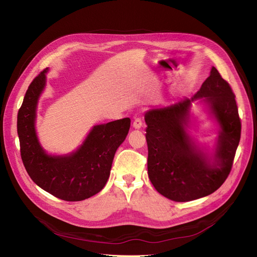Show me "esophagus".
<instances>
[{
    "instance_id": "obj_1",
    "label": "esophagus",
    "mask_w": 257,
    "mask_h": 257,
    "mask_svg": "<svg viewBox=\"0 0 257 257\" xmlns=\"http://www.w3.org/2000/svg\"><path fill=\"white\" fill-rule=\"evenodd\" d=\"M142 125H143L142 118L139 117V116L135 117V120H134V127H135L136 129H140L141 127H142Z\"/></svg>"
}]
</instances>
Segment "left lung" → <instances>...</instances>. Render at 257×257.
<instances>
[{
    "mask_svg": "<svg viewBox=\"0 0 257 257\" xmlns=\"http://www.w3.org/2000/svg\"><path fill=\"white\" fill-rule=\"evenodd\" d=\"M201 97L221 126L213 164L193 144L184 127L189 102ZM145 121L148 177L160 194L189 202L213 193L226 180L241 136V120L233 89L216 68L191 100L148 111Z\"/></svg>",
    "mask_w": 257,
    "mask_h": 257,
    "instance_id": "left-lung-1",
    "label": "left lung"
}]
</instances>
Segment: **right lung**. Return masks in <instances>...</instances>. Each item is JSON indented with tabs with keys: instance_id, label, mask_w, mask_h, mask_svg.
I'll list each match as a JSON object with an SVG mask.
<instances>
[{
	"instance_id": "right-lung-1",
	"label": "right lung",
	"mask_w": 257,
	"mask_h": 257,
	"mask_svg": "<svg viewBox=\"0 0 257 257\" xmlns=\"http://www.w3.org/2000/svg\"><path fill=\"white\" fill-rule=\"evenodd\" d=\"M47 70L31 82L18 111L21 159L31 179L45 191L63 201H83L105 186L115 152L128 135L130 118L95 126L83 145L69 156L47 155L38 143L34 127L37 101L46 84Z\"/></svg>"
}]
</instances>
